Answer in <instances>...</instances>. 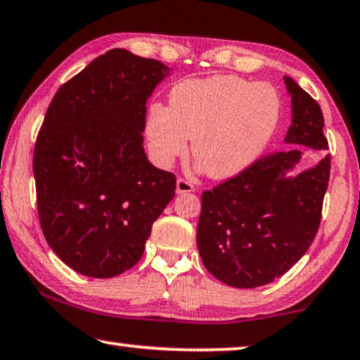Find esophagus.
<instances>
[{"instance_id": "1", "label": "esophagus", "mask_w": 360, "mask_h": 360, "mask_svg": "<svg viewBox=\"0 0 360 360\" xmlns=\"http://www.w3.org/2000/svg\"><path fill=\"white\" fill-rule=\"evenodd\" d=\"M194 184L191 181H187L184 178H179L178 182H176V192L178 194H186V192H194Z\"/></svg>"}]
</instances>
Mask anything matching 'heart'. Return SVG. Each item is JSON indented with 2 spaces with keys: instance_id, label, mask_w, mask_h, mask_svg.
Masks as SVG:
<instances>
[{
  "instance_id": "b5f03b06",
  "label": "heart",
  "mask_w": 360,
  "mask_h": 360,
  "mask_svg": "<svg viewBox=\"0 0 360 360\" xmlns=\"http://www.w3.org/2000/svg\"><path fill=\"white\" fill-rule=\"evenodd\" d=\"M282 99L269 83L236 75L184 79L169 105L153 103L145 134L153 158L169 166L189 148L210 178L229 179L259 158L279 127Z\"/></svg>"
}]
</instances>
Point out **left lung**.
Returning <instances> with one entry per match:
<instances>
[{
	"instance_id": "left-lung-1",
	"label": "left lung",
	"mask_w": 360,
	"mask_h": 360,
	"mask_svg": "<svg viewBox=\"0 0 360 360\" xmlns=\"http://www.w3.org/2000/svg\"><path fill=\"white\" fill-rule=\"evenodd\" d=\"M292 125L285 143L328 150L320 104L292 78ZM302 151H272L250 168L202 194L197 248L212 276L252 288L285 274L308 251L321 221L331 155L315 168L287 178Z\"/></svg>"
}]
</instances>
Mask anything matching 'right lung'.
Masks as SVG:
<instances>
[{"label":"right lung","mask_w":360,"mask_h":360,"mask_svg":"<svg viewBox=\"0 0 360 360\" xmlns=\"http://www.w3.org/2000/svg\"><path fill=\"white\" fill-rule=\"evenodd\" d=\"M168 68L112 49L53 96L34 148L40 226L65 264L108 279L134 267L176 176L143 150L146 101Z\"/></svg>","instance_id":"obj_1"}]
</instances>
